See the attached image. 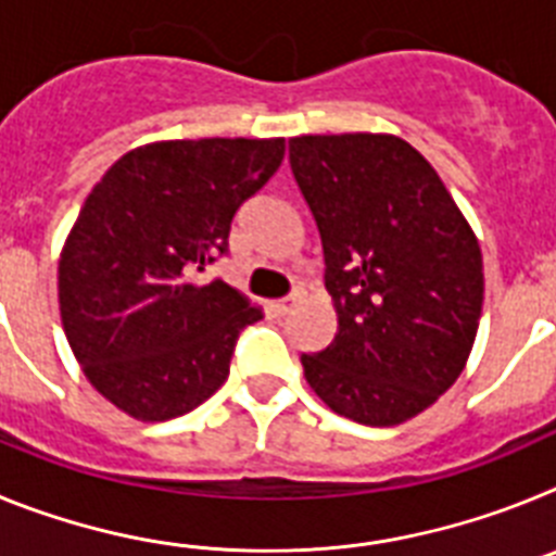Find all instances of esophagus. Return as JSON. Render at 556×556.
Returning <instances> with one entry per match:
<instances>
[{"label": "esophagus", "mask_w": 556, "mask_h": 556, "mask_svg": "<svg viewBox=\"0 0 556 556\" xmlns=\"http://www.w3.org/2000/svg\"><path fill=\"white\" fill-rule=\"evenodd\" d=\"M298 298H301V294H298V292L289 294V298H283V301H275L273 308H275V312H278V314L292 312V306H294V303H298Z\"/></svg>", "instance_id": "esophagus-1"}]
</instances>
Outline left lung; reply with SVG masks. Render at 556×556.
<instances>
[{
	"label": "left lung",
	"instance_id": "left-lung-1",
	"mask_svg": "<svg viewBox=\"0 0 556 556\" xmlns=\"http://www.w3.org/2000/svg\"><path fill=\"white\" fill-rule=\"evenodd\" d=\"M289 164L320 230L339 328L303 372L337 415L397 426L454 384L479 331L484 273L434 166L387 132L298 136Z\"/></svg>",
	"mask_w": 556,
	"mask_h": 556
}]
</instances>
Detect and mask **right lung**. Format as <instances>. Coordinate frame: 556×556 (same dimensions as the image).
Instances as JSON below:
<instances>
[{
	"instance_id": "right-lung-1",
	"label": "right lung",
	"mask_w": 556,
	"mask_h": 556,
	"mask_svg": "<svg viewBox=\"0 0 556 556\" xmlns=\"http://www.w3.org/2000/svg\"><path fill=\"white\" fill-rule=\"evenodd\" d=\"M283 139L155 141L91 189L58 264L68 345L102 397L136 420L200 406L262 320L242 292L203 281L228 253L233 214L273 178Z\"/></svg>"
}]
</instances>
